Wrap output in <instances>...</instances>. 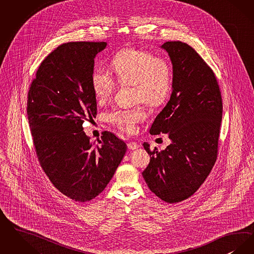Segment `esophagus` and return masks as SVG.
Here are the masks:
<instances>
[{"label":"esophagus","mask_w":254,"mask_h":254,"mask_svg":"<svg viewBox=\"0 0 254 254\" xmlns=\"http://www.w3.org/2000/svg\"><path fill=\"white\" fill-rule=\"evenodd\" d=\"M141 145L139 144V143H137V142H130L127 143V147L129 148V149H131V150H135V149H137V148H139Z\"/></svg>","instance_id":"esophagus-1"}]
</instances>
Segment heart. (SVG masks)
<instances>
[{
	"label": "heart",
	"instance_id": "1",
	"mask_svg": "<svg viewBox=\"0 0 254 254\" xmlns=\"http://www.w3.org/2000/svg\"><path fill=\"white\" fill-rule=\"evenodd\" d=\"M116 78L123 86H133L134 99L157 107L165 101L171 91L172 66L164 57H156L151 51L128 47L118 52L112 59ZM96 97L106 100L116 90L113 74L104 68H95L91 77ZM108 120L123 131L133 132L136 125L146 119L145 110L137 106L128 110H115L108 114Z\"/></svg>",
	"mask_w": 254,
	"mask_h": 254
}]
</instances>
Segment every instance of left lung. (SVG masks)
<instances>
[{"instance_id":"obj_1","label":"left lung","mask_w":254,"mask_h":254,"mask_svg":"<svg viewBox=\"0 0 254 254\" xmlns=\"http://www.w3.org/2000/svg\"><path fill=\"white\" fill-rule=\"evenodd\" d=\"M161 48L172 62V93L149 132L168 134L171 143L162 151L142 143L150 156L142 177L158 197L177 203L195 193L214 165L223 107L213 70L194 49L182 41Z\"/></svg>"}]
</instances>
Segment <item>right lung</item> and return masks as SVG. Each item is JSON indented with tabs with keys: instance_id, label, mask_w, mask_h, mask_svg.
<instances>
[{
	"instance_id": "1",
	"label": "right lung",
	"mask_w": 254,
	"mask_h": 254,
	"mask_svg": "<svg viewBox=\"0 0 254 254\" xmlns=\"http://www.w3.org/2000/svg\"><path fill=\"white\" fill-rule=\"evenodd\" d=\"M106 46L104 41L61 44L41 62L28 91L27 115L41 166L60 192L79 202L104 191L127 151L112 132H103L98 145L82 127L97 112L91 73Z\"/></svg>"
}]
</instances>
